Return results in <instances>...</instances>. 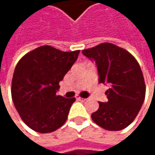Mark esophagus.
Wrapping results in <instances>:
<instances>
[{"label": "esophagus", "mask_w": 155, "mask_h": 155, "mask_svg": "<svg viewBox=\"0 0 155 155\" xmlns=\"http://www.w3.org/2000/svg\"><path fill=\"white\" fill-rule=\"evenodd\" d=\"M77 100H79V101H85L87 99H85V98H81V97H77Z\"/></svg>", "instance_id": "1"}]
</instances>
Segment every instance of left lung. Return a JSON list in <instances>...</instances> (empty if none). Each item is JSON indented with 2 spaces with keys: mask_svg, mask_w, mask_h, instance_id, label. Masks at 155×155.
Masks as SVG:
<instances>
[{
  "mask_svg": "<svg viewBox=\"0 0 155 155\" xmlns=\"http://www.w3.org/2000/svg\"><path fill=\"white\" fill-rule=\"evenodd\" d=\"M82 54L94 60L99 82L108 83L107 102L91 114L92 120L101 127L118 131L128 127L136 118L145 97L144 79L137 59L126 49L111 43L82 50Z\"/></svg>",
  "mask_w": 155,
  "mask_h": 155,
  "instance_id": "1",
  "label": "left lung"
}]
</instances>
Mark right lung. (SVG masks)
<instances>
[{"label":"right lung","mask_w":155,"mask_h":155,"mask_svg":"<svg viewBox=\"0 0 155 155\" xmlns=\"http://www.w3.org/2000/svg\"><path fill=\"white\" fill-rule=\"evenodd\" d=\"M79 53L42 46L17 64L12 81V101L21 119L34 131L51 133L66 121L75 98L66 99L56 91Z\"/></svg>","instance_id":"obj_1"}]
</instances>
